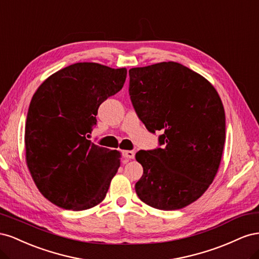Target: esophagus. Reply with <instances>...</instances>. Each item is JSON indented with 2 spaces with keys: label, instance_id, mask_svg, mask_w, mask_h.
Masks as SVG:
<instances>
[{
  "label": "esophagus",
  "instance_id": "34e87169",
  "mask_svg": "<svg viewBox=\"0 0 259 259\" xmlns=\"http://www.w3.org/2000/svg\"><path fill=\"white\" fill-rule=\"evenodd\" d=\"M122 154H123L124 158L127 159V160H131V159H134L135 158V152L133 151V150H124L122 152Z\"/></svg>",
  "mask_w": 259,
  "mask_h": 259
}]
</instances>
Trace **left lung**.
<instances>
[{"label":"left lung","mask_w":259,"mask_h":259,"mask_svg":"<svg viewBox=\"0 0 259 259\" xmlns=\"http://www.w3.org/2000/svg\"><path fill=\"white\" fill-rule=\"evenodd\" d=\"M130 95L149 132L162 131L163 148L140 150L138 198L162 210L188 206L204 193L221 165L225 110L204 76L175 61L130 69Z\"/></svg>","instance_id":"1"}]
</instances>
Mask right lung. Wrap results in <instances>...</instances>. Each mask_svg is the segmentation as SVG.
I'll return each mask as SVG.
<instances>
[{
    "instance_id": "add662e5",
    "label": "right lung",
    "mask_w": 259,
    "mask_h": 259,
    "mask_svg": "<svg viewBox=\"0 0 259 259\" xmlns=\"http://www.w3.org/2000/svg\"><path fill=\"white\" fill-rule=\"evenodd\" d=\"M126 73V68L76 62L50 75L34 93L26 122V163L53 204L84 210L105 199L121 152L86 136L100 104L123 88Z\"/></svg>"
}]
</instances>
